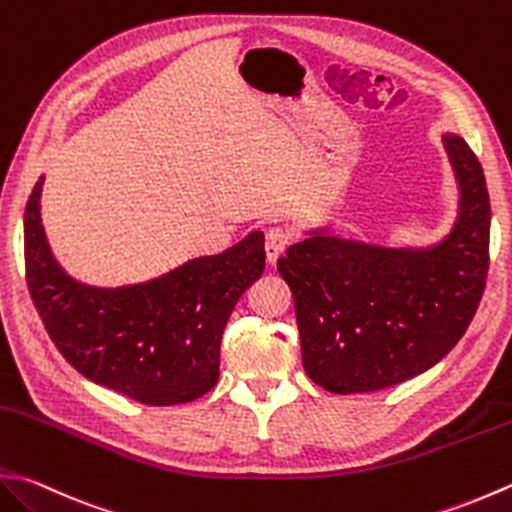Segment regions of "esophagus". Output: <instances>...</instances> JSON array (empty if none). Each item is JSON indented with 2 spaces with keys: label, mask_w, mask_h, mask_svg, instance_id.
<instances>
[{
  "label": "esophagus",
  "mask_w": 512,
  "mask_h": 512,
  "mask_svg": "<svg viewBox=\"0 0 512 512\" xmlns=\"http://www.w3.org/2000/svg\"><path fill=\"white\" fill-rule=\"evenodd\" d=\"M290 244V233L286 228H270L268 233H266V259H268V264H275L277 259H279V255L284 253L286 250V246Z\"/></svg>",
  "instance_id": "1"
}]
</instances>
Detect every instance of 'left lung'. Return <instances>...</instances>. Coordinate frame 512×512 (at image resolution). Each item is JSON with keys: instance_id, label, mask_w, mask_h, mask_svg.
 Returning <instances> with one entry per match:
<instances>
[{"instance_id": "1", "label": "left lung", "mask_w": 512, "mask_h": 512, "mask_svg": "<svg viewBox=\"0 0 512 512\" xmlns=\"http://www.w3.org/2000/svg\"><path fill=\"white\" fill-rule=\"evenodd\" d=\"M444 148L459 217L430 248H384L313 233L279 257L295 297L308 377L330 393H370L433 368L462 339L488 275L490 199L482 164L457 135Z\"/></svg>"}]
</instances>
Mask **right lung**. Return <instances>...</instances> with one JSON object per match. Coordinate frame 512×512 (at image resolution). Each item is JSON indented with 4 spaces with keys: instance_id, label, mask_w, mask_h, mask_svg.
I'll list each match as a JSON object with an SVG mask.
<instances>
[{
    "instance_id": "obj_1",
    "label": "right lung",
    "mask_w": 512,
    "mask_h": 512,
    "mask_svg": "<svg viewBox=\"0 0 512 512\" xmlns=\"http://www.w3.org/2000/svg\"><path fill=\"white\" fill-rule=\"evenodd\" d=\"M42 184L39 177L24 213L26 282L59 353L90 382L148 406L206 395L219 379L228 317L264 273V233L144 284L95 288L68 277L50 253L39 217Z\"/></svg>"
}]
</instances>
